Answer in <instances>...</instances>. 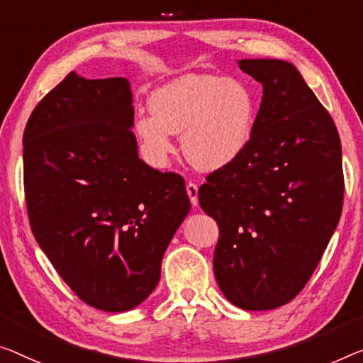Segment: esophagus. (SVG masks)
Listing matches in <instances>:
<instances>
[{
	"label": "esophagus",
	"instance_id": "1",
	"mask_svg": "<svg viewBox=\"0 0 363 363\" xmlns=\"http://www.w3.org/2000/svg\"><path fill=\"white\" fill-rule=\"evenodd\" d=\"M186 193L189 196V201H191V204L198 206V186H196V183H193V182L186 183Z\"/></svg>",
	"mask_w": 363,
	"mask_h": 363
}]
</instances>
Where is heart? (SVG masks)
Wrapping results in <instances>:
<instances>
[{
    "label": "heart",
    "instance_id": "1",
    "mask_svg": "<svg viewBox=\"0 0 363 363\" xmlns=\"http://www.w3.org/2000/svg\"><path fill=\"white\" fill-rule=\"evenodd\" d=\"M150 115H139L135 130L146 157L165 165L182 135L185 157L213 172L245 152L253 135L256 99L247 82L216 74H186L152 92Z\"/></svg>",
    "mask_w": 363,
    "mask_h": 363
}]
</instances>
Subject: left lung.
Listing matches in <instances>:
<instances>
[{"instance_id": "obj_1", "label": "left lung", "mask_w": 363, "mask_h": 363, "mask_svg": "<svg viewBox=\"0 0 363 363\" xmlns=\"http://www.w3.org/2000/svg\"><path fill=\"white\" fill-rule=\"evenodd\" d=\"M238 66L263 84L253 135L235 162L206 177L198 198L219 225L220 291L243 310H271L305 287L341 217V139L294 65Z\"/></svg>"}]
</instances>
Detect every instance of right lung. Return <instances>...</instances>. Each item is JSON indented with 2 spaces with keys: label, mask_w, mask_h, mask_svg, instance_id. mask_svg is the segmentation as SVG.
<instances>
[{
  "label": "right lung",
  "mask_w": 363,
  "mask_h": 363,
  "mask_svg": "<svg viewBox=\"0 0 363 363\" xmlns=\"http://www.w3.org/2000/svg\"><path fill=\"white\" fill-rule=\"evenodd\" d=\"M125 77L74 71L24 130V193L37 243L82 302L126 311L149 297L189 211L183 178L138 155Z\"/></svg>",
  "instance_id": "right-lung-1"
}]
</instances>
